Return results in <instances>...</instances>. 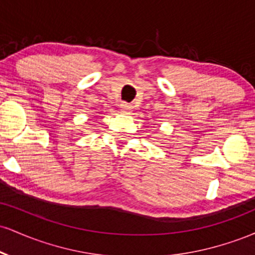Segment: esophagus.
<instances>
[{
    "label": "esophagus",
    "instance_id": "1",
    "mask_svg": "<svg viewBox=\"0 0 255 255\" xmlns=\"http://www.w3.org/2000/svg\"><path fill=\"white\" fill-rule=\"evenodd\" d=\"M131 109H133V108H131L130 104H128V103H122L121 104V110L124 111V113H127V114L130 113Z\"/></svg>",
    "mask_w": 255,
    "mask_h": 255
}]
</instances>
